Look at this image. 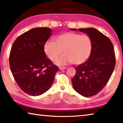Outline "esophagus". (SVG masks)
<instances>
[{
  "instance_id": "esophagus-1",
  "label": "esophagus",
  "mask_w": 123,
  "mask_h": 123,
  "mask_svg": "<svg viewBox=\"0 0 123 123\" xmlns=\"http://www.w3.org/2000/svg\"><path fill=\"white\" fill-rule=\"evenodd\" d=\"M67 68V67H59V69L60 70H64V69H66Z\"/></svg>"
}]
</instances>
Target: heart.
I'll return each instance as SVG.
<instances>
[{"mask_svg": "<svg viewBox=\"0 0 123 123\" xmlns=\"http://www.w3.org/2000/svg\"><path fill=\"white\" fill-rule=\"evenodd\" d=\"M92 49L90 37L76 32H66L55 37V42L45 43L44 50L48 57L56 61L63 53L65 54L57 61L59 64L72 63L80 64L88 59Z\"/></svg>", "mask_w": 123, "mask_h": 123, "instance_id": "b5f03b06", "label": "heart"}]
</instances>
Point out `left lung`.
Returning a JSON list of instances; mask_svg holds the SVG:
<instances>
[{"mask_svg": "<svg viewBox=\"0 0 123 123\" xmlns=\"http://www.w3.org/2000/svg\"><path fill=\"white\" fill-rule=\"evenodd\" d=\"M79 30L90 37L92 49L89 59L75 67L76 74L72 82L77 92L89 97L98 94L107 84L115 67V53L109 37L97 29H79Z\"/></svg>", "mask_w": 123, "mask_h": 123, "instance_id": "8db88e82", "label": "left lung"}]
</instances>
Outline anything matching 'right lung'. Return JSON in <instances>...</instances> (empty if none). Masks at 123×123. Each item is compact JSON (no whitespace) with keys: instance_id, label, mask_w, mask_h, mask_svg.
Listing matches in <instances>:
<instances>
[{"instance_id":"obj_1","label":"right lung","mask_w":123,"mask_h":123,"mask_svg":"<svg viewBox=\"0 0 123 123\" xmlns=\"http://www.w3.org/2000/svg\"><path fill=\"white\" fill-rule=\"evenodd\" d=\"M51 32L46 27L31 29L18 36L12 45L9 56L12 74L20 89L30 95L48 90L59 70L44 50Z\"/></svg>"}]
</instances>
